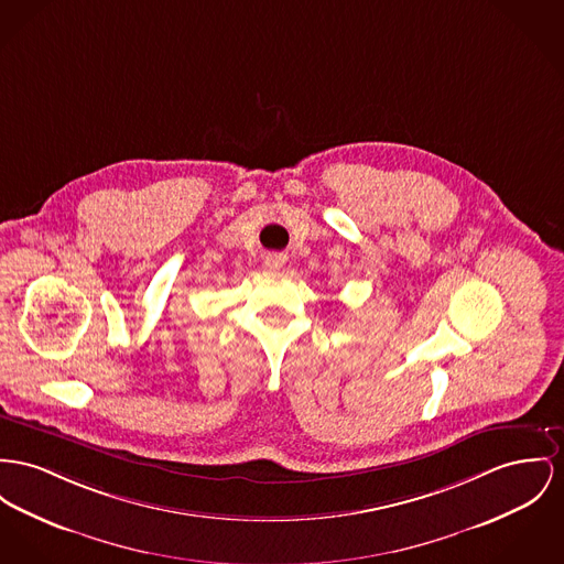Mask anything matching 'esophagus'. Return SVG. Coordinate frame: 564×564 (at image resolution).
Listing matches in <instances>:
<instances>
[{"mask_svg":"<svg viewBox=\"0 0 564 564\" xmlns=\"http://www.w3.org/2000/svg\"><path fill=\"white\" fill-rule=\"evenodd\" d=\"M286 261V257H282V254H269V257H264V264L269 267V269H280L282 264Z\"/></svg>","mask_w":564,"mask_h":564,"instance_id":"1","label":"esophagus"}]
</instances>
